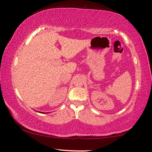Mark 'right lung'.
Segmentation results:
<instances>
[{
    "label": "right lung",
    "mask_w": 152,
    "mask_h": 152,
    "mask_svg": "<svg viewBox=\"0 0 152 152\" xmlns=\"http://www.w3.org/2000/svg\"><path fill=\"white\" fill-rule=\"evenodd\" d=\"M37 112H38V111H37ZM40 112V113H44V112Z\"/></svg>",
    "instance_id": "obj_1"
}]
</instances>
